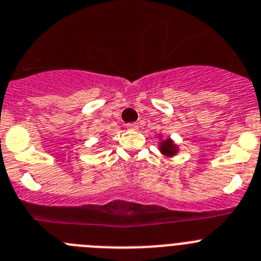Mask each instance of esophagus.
Masks as SVG:
<instances>
[{"label":"esophagus","mask_w":261,"mask_h":261,"mask_svg":"<svg viewBox=\"0 0 261 261\" xmlns=\"http://www.w3.org/2000/svg\"><path fill=\"white\" fill-rule=\"evenodd\" d=\"M126 127H127V130H138V128H139V125H138V123H127V125H126Z\"/></svg>","instance_id":"34e87169"}]
</instances>
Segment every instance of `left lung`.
<instances>
[{
  "label": "left lung",
  "mask_w": 261,
  "mask_h": 261,
  "mask_svg": "<svg viewBox=\"0 0 261 261\" xmlns=\"http://www.w3.org/2000/svg\"><path fill=\"white\" fill-rule=\"evenodd\" d=\"M159 151L161 152V154L166 157H174L177 156L178 152H179V147H178L177 143H174V140L170 139V138H163V135L160 134L159 135Z\"/></svg>",
  "instance_id": "8db88e82"
}]
</instances>
